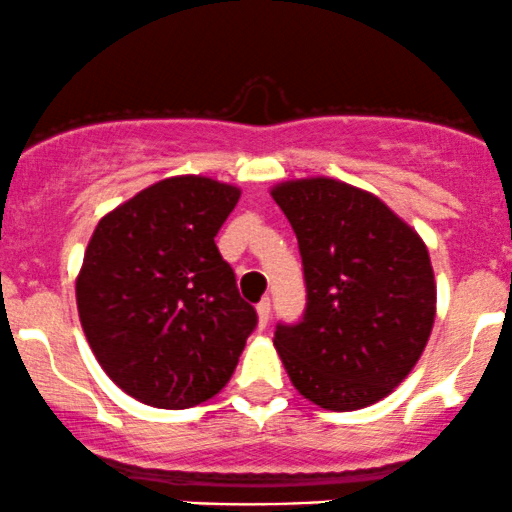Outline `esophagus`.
Returning <instances> with one entry per match:
<instances>
[{
	"mask_svg": "<svg viewBox=\"0 0 512 512\" xmlns=\"http://www.w3.org/2000/svg\"><path fill=\"white\" fill-rule=\"evenodd\" d=\"M256 314H258V326H266L268 324V319H271V300H268V297H263L261 302L256 304Z\"/></svg>",
	"mask_w": 512,
	"mask_h": 512,
	"instance_id": "1",
	"label": "esophagus"
}]
</instances>
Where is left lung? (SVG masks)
<instances>
[{
    "mask_svg": "<svg viewBox=\"0 0 512 512\" xmlns=\"http://www.w3.org/2000/svg\"><path fill=\"white\" fill-rule=\"evenodd\" d=\"M300 244L307 309L273 346L304 399L329 411L375 404L406 380L435 321L423 239L377 195L314 176L273 186Z\"/></svg>",
    "mask_w": 512,
    "mask_h": 512,
    "instance_id": "8db88e82",
    "label": "left lung"
}]
</instances>
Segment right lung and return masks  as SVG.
<instances>
[{
    "instance_id": "obj_1",
    "label": "right lung",
    "mask_w": 512,
    "mask_h": 512,
    "mask_svg": "<svg viewBox=\"0 0 512 512\" xmlns=\"http://www.w3.org/2000/svg\"><path fill=\"white\" fill-rule=\"evenodd\" d=\"M241 191L171 176L103 215L77 275L86 341L108 377L154 409L220 392L256 329L215 237Z\"/></svg>"
}]
</instances>
